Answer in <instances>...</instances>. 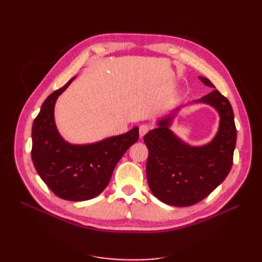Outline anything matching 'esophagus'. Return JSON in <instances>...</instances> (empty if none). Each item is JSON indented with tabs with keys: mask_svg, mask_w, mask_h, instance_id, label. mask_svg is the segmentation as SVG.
Wrapping results in <instances>:
<instances>
[{
	"mask_svg": "<svg viewBox=\"0 0 262 262\" xmlns=\"http://www.w3.org/2000/svg\"><path fill=\"white\" fill-rule=\"evenodd\" d=\"M150 130V126L147 125V124H142L140 126V137L143 138L145 134Z\"/></svg>",
	"mask_w": 262,
	"mask_h": 262,
	"instance_id": "34e87169",
	"label": "esophagus"
}]
</instances>
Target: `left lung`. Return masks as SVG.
<instances>
[{"mask_svg": "<svg viewBox=\"0 0 262 262\" xmlns=\"http://www.w3.org/2000/svg\"><path fill=\"white\" fill-rule=\"evenodd\" d=\"M199 78L214 87L207 77ZM193 102L210 105L219 113V130L209 143L192 146L170 130L180 107L160 119L157 128L144 136L148 187L158 200L173 207H190L203 200L224 181L233 165L237 130L228 99L214 90Z\"/></svg>", "mask_w": 262, "mask_h": 262, "instance_id": "left-lung-1", "label": "left lung"}]
</instances>
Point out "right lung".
I'll list each match as a JSON object with an SVG mask.
<instances>
[{
    "instance_id": "obj_1",
    "label": "right lung",
    "mask_w": 262,
    "mask_h": 262,
    "mask_svg": "<svg viewBox=\"0 0 262 262\" xmlns=\"http://www.w3.org/2000/svg\"><path fill=\"white\" fill-rule=\"evenodd\" d=\"M76 76L50 94L33 123L31 158L38 175L61 199L85 201L104 191L122 155L139 139V128L91 144H71L54 121V105Z\"/></svg>"
}]
</instances>
